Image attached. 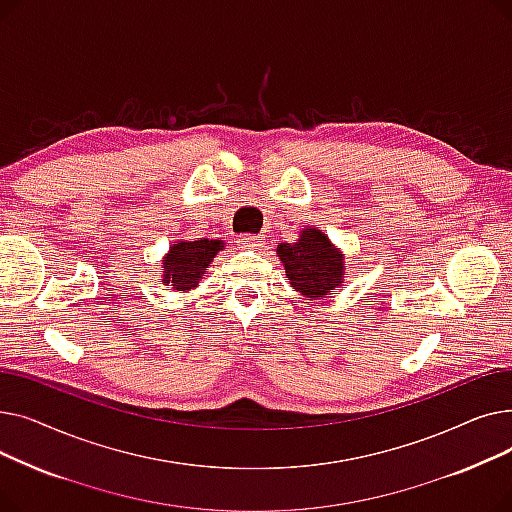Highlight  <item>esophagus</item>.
<instances>
[{
    "label": "esophagus",
    "instance_id": "obj_1",
    "mask_svg": "<svg viewBox=\"0 0 512 512\" xmlns=\"http://www.w3.org/2000/svg\"><path fill=\"white\" fill-rule=\"evenodd\" d=\"M265 236H255V234H242L238 236V249H245V251H255V249H261L263 247V240Z\"/></svg>",
    "mask_w": 512,
    "mask_h": 512
}]
</instances>
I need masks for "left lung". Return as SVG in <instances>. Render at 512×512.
Instances as JSON below:
<instances>
[{"label":"left lung","instance_id":"1","mask_svg":"<svg viewBox=\"0 0 512 512\" xmlns=\"http://www.w3.org/2000/svg\"><path fill=\"white\" fill-rule=\"evenodd\" d=\"M278 257L290 284L309 299L326 297L342 284L344 261L324 232L303 230L299 242H280Z\"/></svg>","mask_w":512,"mask_h":512}]
</instances>
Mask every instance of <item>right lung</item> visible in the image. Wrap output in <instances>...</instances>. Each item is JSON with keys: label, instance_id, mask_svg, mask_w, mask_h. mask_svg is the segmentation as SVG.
<instances>
[{"label": "right lung", "instance_id": "1", "mask_svg": "<svg viewBox=\"0 0 512 512\" xmlns=\"http://www.w3.org/2000/svg\"><path fill=\"white\" fill-rule=\"evenodd\" d=\"M222 247V240H180L164 259V284L174 286V290H188L197 286L203 270Z\"/></svg>", "mask_w": 512, "mask_h": 512}]
</instances>
